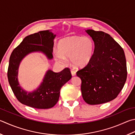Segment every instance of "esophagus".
Masks as SVG:
<instances>
[{"label": "esophagus", "mask_w": 135, "mask_h": 135, "mask_svg": "<svg viewBox=\"0 0 135 135\" xmlns=\"http://www.w3.org/2000/svg\"><path fill=\"white\" fill-rule=\"evenodd\" d=\"M71 75H72L73 76H74V75H75V74H76V72L75 71H74V70H71Z\"/></svg>", "instance_id": "esophagus-1"}]
</instances>
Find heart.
I'll return each mask as SVG.
<instances>
[{
  "mask_svg": "<svg viewBox=\"0 0 135 135\" xmlns=\"http://www.w3.org/2000/svg\"><path fill=\"white\" fill-rule=\"evenodd\" d=\"M58 51L55 52V58L58 62L64 64L66 57L77 67L86 65L94 54L95 44L90 36H71L61 40L58 44Z\"/></svg>",
  "mask_w": 135,
  "mask_h": 135,
  "instance_id": "heart-1",
  "label": "heart"
}]
</instances>
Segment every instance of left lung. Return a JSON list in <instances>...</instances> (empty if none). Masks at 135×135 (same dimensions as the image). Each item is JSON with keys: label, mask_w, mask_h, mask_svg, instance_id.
I'll use <instances>...</instances> for the list:
<instances>
[{"label": "left lung", "mask_w": 135, "mask_h": 135, "mask_svg": "<svg viewBox=\"0 0 135 135\" xmlns=\"http://www.w3.org/2000/svg\"><path fill=\"white\" fill-rule=\"evenodd\" d=\"M95 50L91 61L78 70L81 90L87 104H100L112 101L123 89L127 78L126 61L121 46L109 34L88 29Z\"/></svg>", "instance_id": "1"}]
</instances>
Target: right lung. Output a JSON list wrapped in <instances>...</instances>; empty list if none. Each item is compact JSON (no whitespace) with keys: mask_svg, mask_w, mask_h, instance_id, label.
<instances>
[{"mask_svg":"<svg viewBox=\"0 0 135 135\" xmlns=\"http://www.w3.org/2000/svg\"><path fill=\"white\" fill-rule=\"evenodd\" d=\"M55 36L49 30L31 34L26 36L12 51L9 58L8 78L12 91L21 103L36 109L51 108L58 101L61 87L71 78L70 70L66 68L60 73L48 70L40 86L32 92L25 91L19 84L18 68L22 60L28 54L38 51L44 53L49 60L52 59Z\"/></svg>","mask_w":135,"mask_h":135,"instance_id":"obj_1","label":"right lung"}]
</instances>
